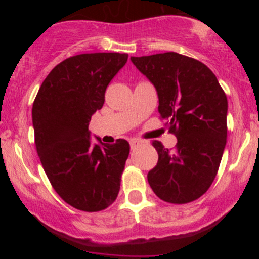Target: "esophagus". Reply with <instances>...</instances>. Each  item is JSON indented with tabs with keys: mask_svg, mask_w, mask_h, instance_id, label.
<instances>
[{
	"mask_svg": "<svg viewBox=\"0 0 259 259\" xmlns=\"http://www.w3.org/2000/svg\"><path fill=\"white\" fill-rule=\"evenodd\" d=\"M141 144H142V142L140 141V140H136V139L130 140V147H132V150H135V148H138Z\"/></svg>",
	"mask_w": 259,
	"mask_h": 259,
	"instance_id": "34e87169",
	"label": "esophagus"
}]
</instances>
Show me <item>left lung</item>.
Masks as SVG:
<instances>
[{
	"label": "left lung",
	"instance_id": "8db88e82",
	"mask_svg": "<svg viewBox=\"0 0 259 259\" xmlns=\"http://www.w3.org/2000/svg\"><path fill=\"white\" fill-rule=\"evenodd\" d=\"M130 59L156 88L160 118L178 139L174 151L152 142L158 162L148 184L169 203L197 200L212 185L227 145V95L197 59L177 52Z\"/></svg>",
	"mask_w": 259,
	"mask_h": 259
}]
</instances>
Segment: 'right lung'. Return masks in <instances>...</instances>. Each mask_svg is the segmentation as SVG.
Listing matches in <instances>:
<instances>
[{
  "instance_id": "right-lung-1",
  "label": "right lung",
  "mask_w": 259,
  "mask_h": 259,
  "mask_svg": "<svg viewBox=\"0 0 259 259\" xmlns=\"http://www.w3.org/2000/svg\"><path fill=\"white\" fill-rule=\"evenodd\" d=\"M127 61L126 53H84L56 65L32 105L35 145L45 173L68 204L85 212L111 206L130 152L126 140L91 142L92 114Z\"/></svg>"
}]
</instances>
